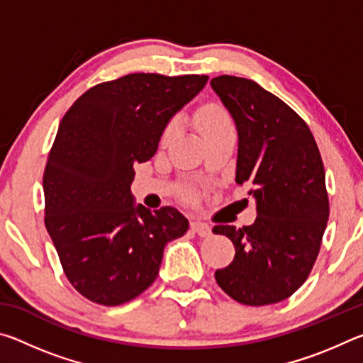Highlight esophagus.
<instances>
[{
	"label": "esophagus",
	"mask_w": 363,
	"mask_h": 363,
	"mask_svg": "<svg viewBox=\"0 0 363 363\" xmlns=\"http://www.w3.org/2000/svg\"><path fill=\"white\" fill-rule=\"evenodd\" d=\"M190 227H192V230L195 233H199L200 237H210L211 235V227L205 224V223H201V220H192V223H190Z\"/></svg>",
	"instance_id": "esophagus-1"
}]
</instances>
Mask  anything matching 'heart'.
I'll return each mask as SVG.
<instances>
[{
  "label": "heart",
  "mask_w": 363,
  "mask_h": 363,
  "mask_svg": "<svg viewBox=\"0 0 363 363\" xmlns=\"http://www.w3.org/2000/svg\"><path fill=\"white\" fill-rule=\"evenodd\" d=\"M195 123H196V128H199L200 134L203 138L208 136V134L219 133L224 130H232L233 128L229 113H227L225 110L219 106H206L203 108H200L199 113H196V116H195ZM174 131H176V123L171 121L169 125L164 128L162 139L168 140L171 136H173Z\"/></svg>",
  "instance_id": "obj_1"
}]
</instances>
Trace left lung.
Instances as JSON below:
<instances>
[{
    "label": "left lung",
    "mask_w": 363,
    "mask_h": 363,
    "mask_svg": "<svg viewBox=\"0 0 363 363\" xmlns=\"http://www.w3.org/2000/svg\"><path fill=\"white\" fill-rule=\"evenodd\" d=\"M211 88L238 133L235 182L256 199L253 225H214L235 257L214 274L237 303H280L309 277L330 216L323 162L306 121L253 79L220 75Z\"/></svg>",
    "instance_id": "8db88e82"
}]
</instances>
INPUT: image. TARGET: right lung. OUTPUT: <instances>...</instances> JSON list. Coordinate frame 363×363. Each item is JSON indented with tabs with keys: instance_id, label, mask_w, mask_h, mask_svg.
Listing matches in <instances>:
<instances>
[{
	"instance_id": "right-lung-1",
	"label": "right lung",
	"mask_w": 363,
	"mask_h": 363,
	"mask_svg": "<svg viewBox=\"0 0 363 363\" xmlns=\"http://www.w3.org/2000/svg\"><path fill=\"white\" fill-rule=\"evenodd\" d=\"M206 75L130 73L86 91L67 110L43 176L45 224L73 288L102 306L144 293L167 243L189 230L173 206H134V163L150 160L177 110Z\"/></svg>"
}]
</instances>
